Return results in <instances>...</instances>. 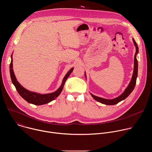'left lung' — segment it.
Here are the masks:
<instances>
[{
  "label": "left lung",
  "instance_id": "8db88e82",
  "mask_svg": "<svg viewBox=\"0 0 152 152\" xmlns=\"http://www.w3.org/2000/svg\"><path fill=\"white\" fill-rule=\"evenodd\" d=\"M133 41L134 45L135 46L136 48V52L134 56V73H133V75L132 77V79L130 82L129 85L127 86V87L126 88V90H124V91L118 97L113 99H103L102 97H99L97 96H96L92 94H91V96L97 101H98L99 102L104 104H108V105H114L115 104L118 103H119L120 102L124 100L126 98H127L129 95L131 94L132 91L134 90L135 85H136V81H137V78L138 76V61L137 59V55L138 53V45L137 44V42H135V39H133ZM85 77H86V74H85Z\"/></svg>",
  "mask_w": 152,
  "mask_h": 152
}]
</instances>
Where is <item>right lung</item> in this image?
Returning <instances> with one entry per match:
<instances>
[{"instance_id": "obj_1", "label": "right lung", "mask_w": 152, "mask_h": 152, "mask_svg": "<svg viewBox=\"0 0 152 152\" xmlns=\"http://www.w3.org/2000/svg\"><path fill=\"white\" fill-rule=\"evenodd\" d=\"M12 56L11 55V61L10 66V76H11V79L12 82L14 84V85L15 86V87L17 92L20 95V96L21 97H23L28 103L34 104L35 105H41V104H46V103H48L52 102V100H55L61 94V91H62L65 82H66L68 77L70 75V74L72 73V72L73 70V68H72L69 71V72L64 77L61 86L56 91H55L52 93H49V94H41L39 93L30 91L25 89L17 80V79L15 78V76L14 73L13 69H12Z\"/></svg>"}]
</instances>
